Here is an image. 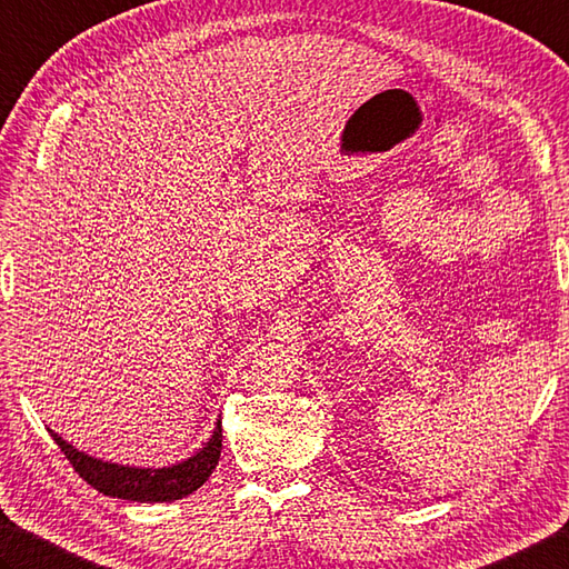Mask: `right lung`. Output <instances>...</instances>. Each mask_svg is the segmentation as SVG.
Wrapping results in <instances>:
<instances>
[{
    "label": "right lung",
    "mask_w": 569,
    "mask_h": 569,
    "mask_svg": "<svg viewBox=\"0 0 569 569\" xmlns=\"http://www.w3.org/2000/svg\"><path fill=\"white\" fill-rule=\"evenodd\" d=\"M222 421H218L216 431L208 438V443L190 458L180 460L173 466L163 468H138V466H121L111 463V460L93 458L89 453L73 448L69 441H63L59 433H49L57 446L71 460L77 473L93 486L103 496L136 500V502H170L180 500L196 492L216 470L220 451H222Z\"/></svg>",
    "instance_id": "obj_1"
}]
</instances>
